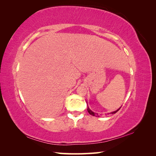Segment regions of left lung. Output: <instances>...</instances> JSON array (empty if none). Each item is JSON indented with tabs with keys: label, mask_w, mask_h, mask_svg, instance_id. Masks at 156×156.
<instances>
[{
	"label": "left lung",
	"mask_w": 156,
	"mask_h": 156,
	"mask_svg": "<svg viewBox=\"0 0 156 156\" xmlns=\"http://www.w3.org/2000/svg\"><path fill=\"white\" fill-rule=\"evenodd\" d=\"M121 108V107L119 108V109H117V111H114V112H111V113H112V114H115V113H116V112H117L119 109ZM87 111H88V113L90 114V115H92V116H96V117H99V115H98V114H97V113H95V112H92L90 108H89V107H88V108H87Z\"/></svg>",
	"instance_id": "obj_1"
}]
</instances>
